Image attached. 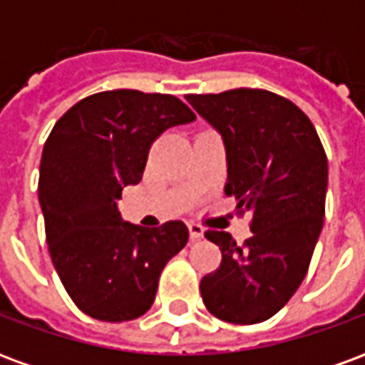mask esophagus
<instances>
[{
    "label": "esophagus",
    "mask_w": 365,
    "mask_h": 365,
    "mask_svg": "<svg viewBox=\"0 0 365 365\" xmlns=\"http://www.w3.org/2000/svg\"><path fill=\"white\" fill-rule=\"evenodd\" d=\"M187 229H190V238L193 240V242L203 238V232H205V230H203V227L197 225V222H190V225H187Z\"/></svg>",
    "instance_id": "esophagus-1"
}]
</instances>
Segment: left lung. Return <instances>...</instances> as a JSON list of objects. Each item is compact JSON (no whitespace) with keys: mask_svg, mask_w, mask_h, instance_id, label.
I'll return each instance as SVG.
<instances>
[{"mask_svg":"<svg viewBox=\"0 0 365 365\" xmlns=\"http://www.w3.org/2000/svg\"><path fill=\"white\" fill-rule=\"evenodd\" d=\"M193 109L222 135L227 195L250 213L252 237L238 246L209 229L221 266L201 279L207 311L232 324L274 317L305 279L322 221L329 160L313 123L297 105L268 90L190 93Z\"/></svg>","mask_w":365,"mask_h":365,"instance_id":"left-lung-1","label":"left lung"}]
</instances>
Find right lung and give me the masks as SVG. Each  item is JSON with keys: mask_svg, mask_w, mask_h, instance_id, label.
Returning <instances> with one entry per match:
<instances>
[{"mask_svg": "<svg viewBox=\"0 0 365 365\" xmlns=\"http://www.w3.org/2000/svg\"><path fill=\"white\" fill-rule=\"evenodd\" d=\"M193 119L170 93L99 91L72 105L46 138L38 201L48 252L68 295L91 319L143 317L164 266L187 242L182 221L154 229L125 222L117 199L143 180L152 143Z\"/></svg>", "mask_w": 365, "mask_h": 365, "instance_id": "right-lung-1", "label": "right lung"}]
</instances>
